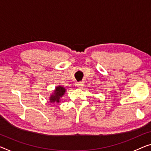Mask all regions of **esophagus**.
I'll return each instance as SVG.
<instances>
[{
	"instance_id": "34e87169",
	"label": "esophagus",
	"mask_w": 151,
	"mask_h": 151,
	"mask_svg": "<svg viewBox=\"0 0 151 151\" xmlns=\"http://www.w3.org/2000/svg\"><path fill=\"white\" fill-rule=\"evenodd\" d=\"M83 85H84V84H83V82H80L78 83L77 86H78V88H82L83 86Z\"/></svg>"
}]
</instances>
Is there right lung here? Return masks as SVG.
<instances>
[{"label": "right lung", "mask_w": 151, "mask_h": 151, "mask_svg": "<svg viewBox=\"0 0 151 151\" xmlns=\"http://www.w3.org/2000/svg\"><path fill=\"white\" fill-rule=\"evenodd\" d=\"M66 92L65 88H64L62 86H58L54 91L52 92V94H50L49 96V101L50 103H59L61 101V98L65 94Z\"/></svg>", "instance_id": "add662e5"}]
</instances>
